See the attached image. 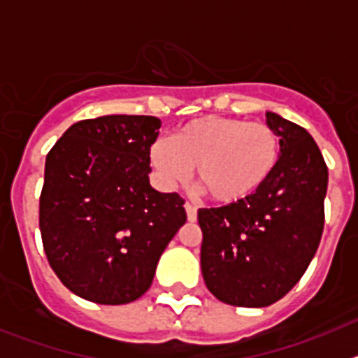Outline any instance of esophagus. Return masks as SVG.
Listing matches in <instances>:
<instances>
[{"label":"esophagus","instance_id":"34e87169","mask_svg":"<svg viewBox=\"0 0 358 358\" xmlns=\"http://www.w3.org/2000/svg\"><path fill=\"white\" fill-rule=\"evenodd\" d=\"M185 210H186V215H188L189 222H195V220H197V208H195L194 204H189V202H186Z\"/></svg>","mask_w":358,"mask_h":358}]
</instances>
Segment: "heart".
<instances>
[{
  "label": "heart",
  "instance_id": "obj_1",
  "mask_svg": "<svg viewBox=\"0 0 358 358\" xmlns=\"http://www.w3.org/2000/svg\"><path fill=\"white\" fill-rule=\"evenodd\" d=\"M280 157L276 129L231 116L192 120L177 129L172 141L157 140L148 154L161 185L185 182L197 169L199 185L224 206L258 194L276 172Z\"/></svg>",
  "mask_w": 358,
  "mask_h": 358
}]
</instances>
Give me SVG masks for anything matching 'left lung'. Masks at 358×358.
<instances>
[{
  "label": "left lung",
  "mask_w": 358,
  "mask_h": 358,
  "mask_svg": "<svg viewBox=\"0 0 358 358\" xmlns=\"http://www.w3.org/2000/svg\"><path fill=\"white\" fill-rule=\"evenodd\" d=\"M267 125L281 157L267 185L248 201L202 208L201 268L208 290L233 306L276 303L301 280L324 227L328 169L314 138L276 113Z\"/></svg>",
  "instance_id": "8db88e82"
}]
</instances>
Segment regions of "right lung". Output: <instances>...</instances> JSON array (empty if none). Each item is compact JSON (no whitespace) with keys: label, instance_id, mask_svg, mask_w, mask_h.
<instances>
[{"label":"right lung","instance_id":"right-lung-1","mask_svg":"<svg viewBox=\"0 0 358 358\" xmlns=\"http://www.w3.org/2000/svg\"><path fill=\"white\" fill-rule=\"evenodd\" d=\"M159 127L156 116L82 120L46 156L43 248L62 285L87 301L125 305L143 296L186 222L185 201L148 182Z\"/></svg>","mask_w":358,"mask_h":358}]
</instances>
